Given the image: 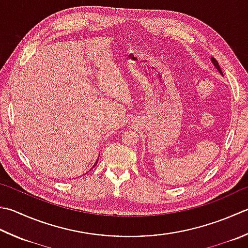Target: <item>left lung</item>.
<instances>
[{"label": "left lung", "instance_id": "1", "mask_svg": "<svg viewBox=\"0 0 248 248\" xmlns=\"http://www.w3.org/2000/svg\"><path fill=\"white\" fill-rule=\"evenodd\" d=\"M211 61H212L213 64H214V66H215L216 69H217V71L219 72L222 76H224V74H222V71H221V69H220V66H219V64H218V62H217V60L215 59L214 57H212V58H211Z\"/></svg>", "mask_w": 248, "mask_h": 248}]
</instances>
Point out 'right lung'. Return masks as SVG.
<instances>
[{
    "instance_id": "right-lung-1",
    "label": "right lung",
    "mask_w": 248,
    "mask_h": 248,
    "mask_svg": "<svg viewBox=\"0 0 248 248\" xmlns=\"http://www.w3.org/2000/svg\"><path fill=\"white\" fill-rule=\"evenodd\" d=\"M99 156H100V155H99ZM98 159H99V157H98ZM96 163H98V160H96V161H95V163H94V166H93V167H92V168H94V167L96 166Z\"/></svg>"
}]
</instances>
